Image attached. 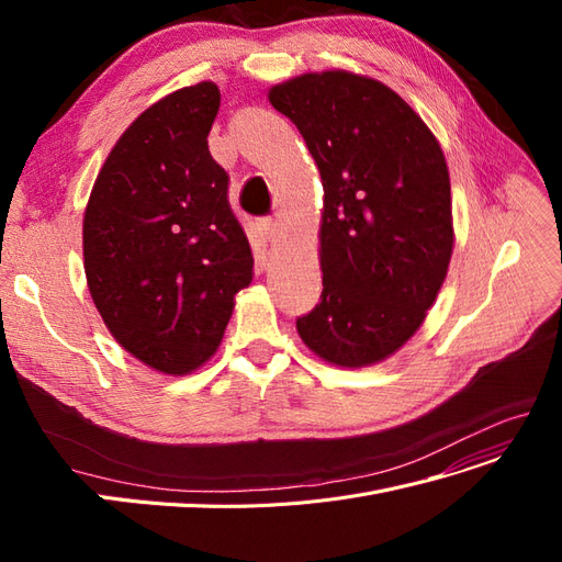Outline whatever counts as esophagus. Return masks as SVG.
<instances>
[{
	"mask_svg": "<svg viewBox=\"0 0 562 562\" xmlns=\"http://www.w3.org/2000/svg\"><path fill=\"white\" fill-rule=\"evenodd\" d=\"M260 227H262L265 239L271 241V244H274L279 236H281V225H279V220H274V217H265L262 223H260Z\"/></svg>",
	"mask_w": 562,
	"mask_h": 562,
	"instance_id": "obj_1",
	"label": "esophagus"
}]
</instances>
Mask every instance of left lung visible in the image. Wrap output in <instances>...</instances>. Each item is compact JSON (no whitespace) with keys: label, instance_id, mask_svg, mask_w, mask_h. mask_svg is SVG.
Instances as JSON below:
<instances>
[{"label":"left lung","instance_id":"1","mask_svg":"<svg viewBox=\"0 0 562 562\" xmlns=\"http://www.w3.org/2000/svg\"><path fill=\"white\" fill-rule=\"evenodd\" d=\"M267 98L302 133L323 184V300L297 333L337 368L382 363L419 330L448 277L443 149L394 89L366 75L302 72Z\"/></svg>","mask_w":562,"mask_h":562}]
</instances>
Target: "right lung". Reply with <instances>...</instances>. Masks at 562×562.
<instances>
[{
  "mask_svg": "<svg viewBox=\"0 0 562 562\" xmlns=\"http://www.w3.org/2000/svg\"><path fill=\"white\" fill-rule=\"evenodd\" d=\"M220 89L199 81L122 133L83 211V271L95 310L131 356L190 375L217 351L252 250L209 151Z\"/></svg>",
  "mask_w": 562,
  "mask_h": 562,
  "instance_id": "add662e5",
  "label": "right lung"
}]
</instances>
